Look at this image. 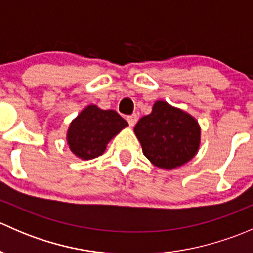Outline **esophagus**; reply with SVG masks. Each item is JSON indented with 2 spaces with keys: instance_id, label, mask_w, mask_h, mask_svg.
<instances>
[{
  "instance_id": "1",
  "label": "esophagus",
  "mask_w": 253,
  "mask_h": 253,
  "mask_svg": "<svg viewBox=\"0 0 253 253\" xmlns=\"http://www.w3.org/2000/svg\"><path fill=\"white\" fill-rule=\"evenodd\" d=\"M137 120H138V117H137L136 114H132L129 115V116H127V122H128V125L131 127H133L134 125H136Z\"/></svg>"
}]
</instances>
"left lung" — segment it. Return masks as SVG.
Here are the masks:
<instances>
[{
  "label": "left lung",
  "mask_w": 253,
  "mask_h": 253,
  "mask_svg": "<svg viewBox=\"0 0 253 253\" xmlns=\"http://www.w3.org/2000/svg\"><path fill=\"white\" fill-rule=\"evenodd\" d=\"M134 133L143 154L162 169H174L192 159L200 147L197 121L165 101H157L152 114L143 116Z\"/></svg>",
  "instance_id": "8db88e82"
}]
</instances>
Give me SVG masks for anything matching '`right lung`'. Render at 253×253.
<instances>
[{
  "label": "right lung",
  "instance_id": "obj_1",
  "mask_svg": "<svg viewBox=\"0 0 253 253\" xmlns=\"http://www.w3.org/2000/svg\"><path fill=\"white\" fill-rule=\"evenodd\" d=\"M126 126L127 121L116 111L89 105L71 124L67 143L78 158L93 159L103 154L109 141Z\"/></svg>",
  "mask_w": 253,
  "mask_h": 253
}]
</instances>
